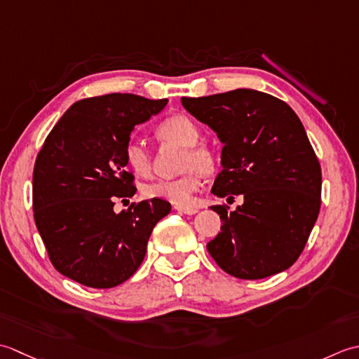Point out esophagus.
<instances>
[{"mask_svg": "<svg viewBox=\"0 0 359 359\" xmlns=\"http://www.w3.org/2000/svg\"><path fill=\"white\" fill-rule=\"evenodd\" d=\"M175 210H178L180 214H186V215H194L198 212L195 208H186V206H175Z\"/></svg>", "mask_w": 359, "mask_h": 359, "instance_id": "obj_1", "label": "esophagus"}]
</instances>
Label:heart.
Listing matches in <instances>:
<instances>
[{
    "label": "heart",
    "mask_w": 359,
    "mask_h": 359,
    "mask_svg": "<svg viewBox=\"0 0 359 359\" xmlns=\"http://www.w3.org/2000/svg\"><path fill=\"white\" fill-rule=\"evenodd\" d=\"M161 139L184 145L186 151L182 155L181 177L173 180H155L142 187L145 198H159L177 206H187L192 203L194 194L201 186L203 173L214 172L217 159L206 144L200 142L201 130L194 119L186 114H173L164 119L156 128ZM123 158L128 169L139 175L149 177L151 172V156L145 144L137 137H131L123 147Z\"/></svg>",
    "instance_id": "b5f03b06"
}]
</instances>
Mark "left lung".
Listing matches in <instances>:
<instances>
[{
    "instance_id": "1",
    "label": "left lung",
    "mask_w": 359,
    "mask_h": 359,
    "mask_svg": "<svg viewBox=\"0 0 359 359\" xmlns=\"http://www.w3.org/2000/svg\"><path fill=\"white\" fill-rule=\"evenodd\" d=\"M181 104L223 142V170L212 194L245 200L233 212L210 208L223 222L222 232L208 243L212 259L246 280L288 269L318 220L323 186L301 119L283 100L246 88L181 97Z\"/></svg>"
}]
</instances>
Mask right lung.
I'll return each instance as SVG.
<instances>
[{
  "instance_id": "obj_1",
  "label": "right lung",
  "mask_w": 359,
  "mask_h": 359,
  "mask_svg": "<svg viewBox=\"0 0 359 359\" xmlns=\"http://www.w3.org/2000/svg\"><path fill=\"white\" fill-rule=\"evenodd\" d=\"M167 105L113 93L76 102L36 155L32 206L36 229L58 273L85 287L113 288L141 266L155 224L169 214L159 198L116 214V198L133 196L123 147L135 126Z\"/></svg>"
}]
</instances>
